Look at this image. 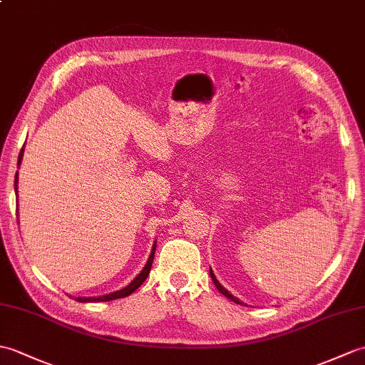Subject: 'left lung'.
Masks as SVG:
<instances>
[{
    "mask_svg": "<svg viewBox=\"0 0 365 365\" xmlns=\"http://www.w3.org/2000/svg\"><path fill=\"white\" fill-rule=\"evenodd\" d=\"M210 277H211V279H213V283H215V286H216V287H217V289H219V292H221L222 295H225V297H227V299H230L232 302H235V303H238V304H242V302H240V299H236V297H235V295H232L230 292H228V291L225 289V287H224V286H222L221 283H219V282H217V278L215 277V274H213V270H211V269H210Z\"/></svg>",
    "mask_w": 365,
    "mask_h": 365,
    "instance_id": "1",
    "label": "left lung"
}]
</instances>
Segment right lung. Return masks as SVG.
Segmentation results:
<instances>
[{
	"instance_id": "right-lung-1",
	"label": "right lung",
	"mask_w": 365,
	"mask_h": 365,
	"mask_svg": "<svg viewBox=\"0 0 365 365\" xmlns=\"http://www.w3.org/2000/svg\"><path fill=\"white\" fill-rule=\"evenodd\" d=\"M23 154H24V148L20 150V155H19V168L21 165ZM14 188H15V194H16V196H19V171H16V174H15ZM16 213H19V211H16ZM155 247H157V241H154V245H152V250H150V255L148 258L146 266H144L141 272L137 277H135L129 284H127L125 287H123V289L115 291V292H110V294H106V295H99V297H76V300L82 302V303H87V302H110V300L123 299V297H127V295H130L133 291H137L138 287L144 283V279L148 278V275L150 272V267H152V261H154V257H155Z\"/></svg>"
}]
</instances>
